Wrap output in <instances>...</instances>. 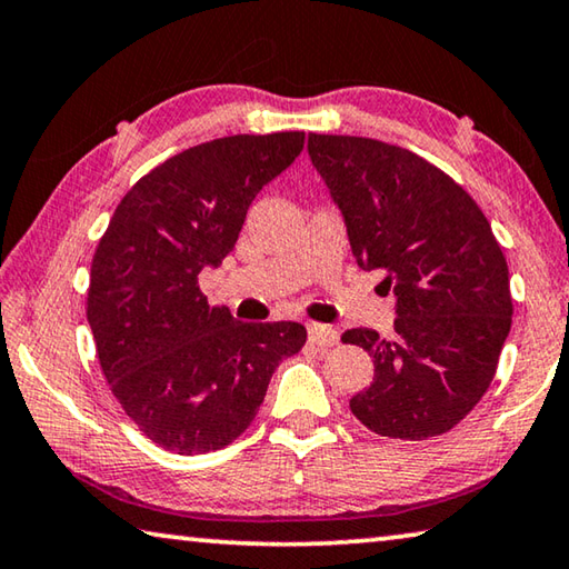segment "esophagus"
Segmentation results:
<instances>
[{
  "instance_id": "34e87169",
  "label": "esophagus",
  "mask_w": 569,
  "mask_h": 569,
  "mask_svg": "<svg viewBox=\"0 0 569 569\" xmlns=\"http://www.w3.org/2000/svg\"><path fill=\"white\" fill-rule=\"evenodd\" d=\"M309 341L317 347H333L339 341V333L333 331L327 323H309Z\"/></svg>"
}]
</instances>
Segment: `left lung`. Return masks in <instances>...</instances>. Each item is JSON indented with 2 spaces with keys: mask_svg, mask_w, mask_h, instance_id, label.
Here are the masks:
<instances>
[{
  "mask_svg": "<svg viewBox=\"0 0 569 569\" xmlns=\"http://www.w3.org/2000/svg\"><path fill=\"white\" fill-rule=\"evenodd\" d=\"M309 154L347 220L351 256L385 270L395 337L349 329L375 380L349 400L377 436L426 440L471 412L511 329L509 266L481 207L443 169L365 137L309 133Z\"/></svg>",
  "mask_w": 569,
  "mask_h": 569,
  "instance_id": "1",
  "label": "left lung"
}]
</instances>
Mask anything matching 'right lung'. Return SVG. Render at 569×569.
<instances>
[{
  "mask_svg": "<svg viewBox=\"0 0 569 569\" xmlns=\"http://www.w3.org/2000/svg\"><path fill=\"white\" fill-rule=\"evenodd\" d=\"M303 131L200 143L143 174L98 242L86 313L108 387L137 428L179 456L246 432L296 321L242 323L200 291V270L236 248L248 207L301 154Z\"/></svg>",
  "mask_w": 569,
  "mask_h": 569,
  "instance_id": "right-lung-1",
  "label": "right lung"
}]
</instances>
